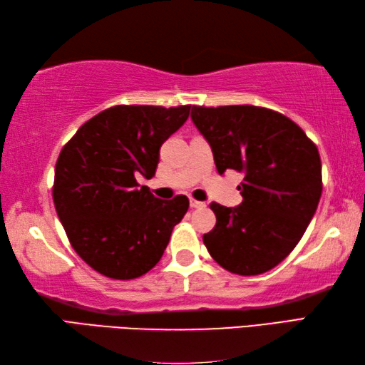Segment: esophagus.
<instances>
[{"label":"esophagus","instance_id":"1","mask_svg":"<svg viewBox=\"0 0 365 365\" xmlns=\"http://www.w3.org/2000/svg\"><path fill=\"white\" fill-rule=\"evenodd\" d=\"M190 207L191 208H204L205 207V202H200V200H196V199H190Z\"/></svg>","mask_w":365,"mask_h":365}]
</instances>
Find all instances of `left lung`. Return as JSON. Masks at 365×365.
Segmentation results:
<instances>
[{
	"label": "left lung",
	"mask_w": 365,
	"mask_h": 365,
	"mask_svg": "<svg viewBox=\"0 0 365 365\" xmlns=\"http://www.w3.org/2000/svg\"><path fill=\"white\" fill-rule=\"evenodd\" d=\"M191 119L210 144L218 173L245 174L242 204H210L216 226L204 245L230 273H265L294 250L317 210L319 149L297 123L268 108L192 106Z\"/></svg>",
	"instance_id": "1"
}]
</instances>
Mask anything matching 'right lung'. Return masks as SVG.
I'll list each match as a JSON object with an SVG mask.
<instances>
[{"label":"right lung","mask_w":365,"mask_h":365,"mask_svg":"<svg viewBox=\"0 0 365 365\" xmlns=\"http://www.w3.org/2000/svg\"><path fill=\"white\" fill-rule=\"evenodd\" d=\"M190 105H118L78 128L59 153L53 200L76 254L100 274L128 281L160 262L187 196L155 197L136 178H152L160 147L190 115Z\"/></svg>","instance_id":"right-lung-1"}]
</instances>
